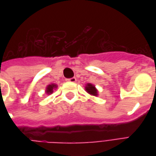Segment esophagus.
<instances>
[{
	"label": "esophagus",
	"instance_id": "1",
	"mask_svg": "<svg viewBox=\"0 0 156 156\" xmlns=\"http://www.w3.org/2000/svg\"><path fill=\"white\" fill-rule=\"evenodd\" d=\"M76 80H77V79H76V78H68V79H67V81H68V82H71V83H75Z\"/></svg>",
	"mask_w": 156,
	"mask_h": 156
}]
</instances>
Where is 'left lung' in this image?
Listing matches in <instances>:
<instances>
[{
  "mask_svg": "<svg viewBox=\"0 0 156 156\" xmlns=\"http://www.w3.org/2000/svg\"><path fill=\"white\" fill-rule=\"evenodd\" d=\"M86 90H87V91L89 94H90V95H95V96L98 95L97 90H96L95 87H94L92 84H90V83H88L87 86L86 87Z\"/></svg>",
  "mask_w": 156,
  "mask_h": 156,
  "instance_id": "8db88e82",
  "label": "left lung"
}]
</instances>
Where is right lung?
Listing matches in <instances>:
<instances>
[{
    "instance_id": "add662e5",
    "label": "right lung",
    "mask_w": 156,
    "mask_h": 156,
    "mask_svg": "<svg viewBox=\"0 0 156 156\" xmlns=\"http://www.w3.org/2000/svg\"><path fill=\"white\" fill-rule=\"evenodd\" d=\"M56 85L55 84H52V85H48L47 87V90H46V93L47 94H51L53 91V88H56Z\"/></svg>"
}]
</instances>
